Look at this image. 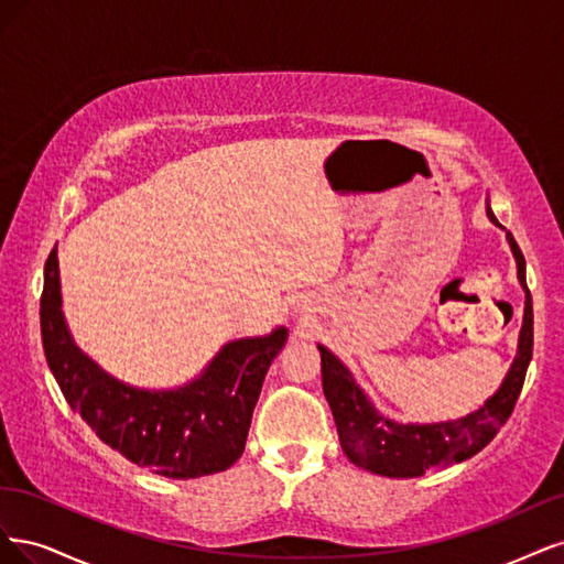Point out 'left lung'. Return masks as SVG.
<instances>
[{"instance_id":"8db88e82","label":"left lung","mask_w":564,"mask_h":564,"mask_svg":"<svg viewBox=\"0 0 564 564\" xmlns=\"http://www.w3.org/2000/svg\"><path fill=\"white\" fill-rule=\"evenodd\" d=\"M487 217L499 225L489 204ZM506 239L511 243L518 264V281L524 288V316L513 366L499 391L487 398L480 410L462 416V420L441 424H398L387 420L372 408L351 372L341 366V360L318 344L323 393L333 410L341 449L356 466L387 478L424 476L433 466H452L474 457L508 422L522 391L527 366L532 360L534 314L532 295L524 281V258L513 234H506Z\"/></svg>"}]
</instances>
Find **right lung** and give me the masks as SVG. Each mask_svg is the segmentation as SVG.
I'll return each mask as SVG.
<instances>
[{"mask_svg":"<svg viewBox=\"0 0 564 564\" xmlns=\"http://www.w3.org/2000/svg\"><path fill=\"white\" fill-rule=\"evenodd\" d=\"M42 341L69 408L126 459L166 478L220 474L243 454L264 375L285 328L225 344L189 384L150 391L123 384L79 351L63 316L56 248L44 267Z\"/></svg>","mask_w":564,"mask_h":564,"instance_id":"add662e5","label":"right lung"}]
</instances>
